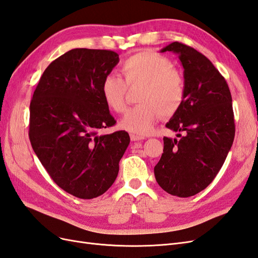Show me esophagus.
<instances>
[{
  "mask_svg": "<svg viewBox=\"0 0 258 258\" xmlns=\"http://www.w3.org/2000/svg\"><path fill=\"white\" fill-rule=\"evenodd\" d=\"M130 139L131 141L134 142H139V141H142V140H144V137H141V136H138V135H130Z\"/></svg>",
  "mask_w": 258,
  "mask_h": 258,
  "instance_id": "34e87169",
  "label": "esophagus"
}]
</instances>
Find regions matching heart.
Listing matches in <instances>:
<instances>
[{"label":"heart","mask_w":258,"mask_h":258,"mask_svg":"<svg viewBox=\"0 0 258 258\" xmlns=\"http://www.w3.org/2000/svg\"><path fill=\"white\" fill-rule=\"evenodd\" d=\"M123 80L117 75H107L101 86L105 104L115 113L126 110V85L143 86L139 102L123 116L120 127L138 135H146L160 114L165 117L173 115L182 105L185 95L183 76L173 69L168 58L161 54L143 50L124 59L120 66Z\"/></svg>","instance_id":"1"}]
</instances>
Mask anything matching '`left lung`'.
<instances>
[{
  "label": "left lung",
  "mask_w": 258,
  "mask_h": 258,
  "mask_svg": "<svg viewBox=\"0 0 258 258\" xmlns=\"http://www.w3.org/2000/svg\"><path fill=\"white\" fill-rule=\"evenodd\" d=\"M160 51L177 54L185 95L166 124L181 139L163 138V154L154 173L163 190L187 198L211 184L230 151L236 130L232 99L224 77L201 52L178 42Z\"/></svg>",
  "instance_id": "1"
}]
</instances>
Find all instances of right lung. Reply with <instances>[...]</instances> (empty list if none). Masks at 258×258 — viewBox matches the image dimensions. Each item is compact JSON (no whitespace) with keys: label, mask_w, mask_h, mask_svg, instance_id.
<instances>
[{"label":"right lung","mask_w":258,"mask_h":258,"mask_svg":"<svg viewBox=\"0 0 258 258\" xmlns=\"http://www.w3.org/2000/svg\"><path fill=\"white\" fill-rule=\"evenodd\" d=\"M118 62L112 50H69L45 70L31 100L33 151L53 182L77 198H96L110 188L130 143L123 130L100 134L116 122L101 86Z\"/></svg>","instance_id":"right-lung-1"}]
</instances>
